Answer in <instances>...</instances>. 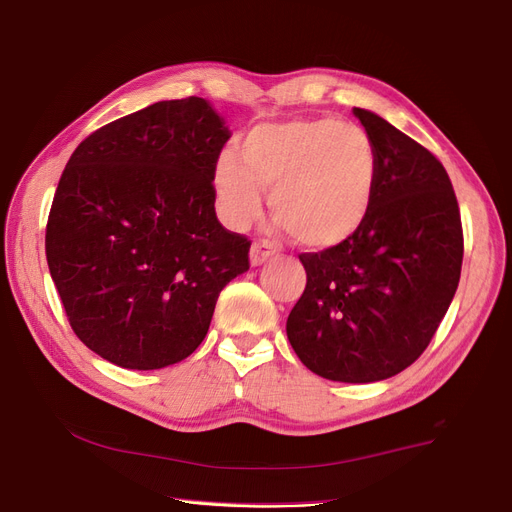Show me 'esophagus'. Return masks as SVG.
Returning a JSON list of instances; mask_svg holds the SVG:
<instances>
[{
	"label": "esophagus",
	"instance_id": "1",
	"mask_svg": "<svg viewBox=\"0 0 512 512\" xmlns=\"http://www.w3.org/2000/svg\"><path fill=\"white\" fill-rule=\"evenodd\" d=\"M276 253V246L266 240H255L251 246V266H261L263 261L270 259Z\"/></svg>",
	"mask_w": 512,
	"mask_h": 512
}]
</instances>
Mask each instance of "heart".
I'll return each instance as SVG.
<instances>
[{
	"label": "heart",
	"instance_id": "b5f03b06",
	"mask_svg": "<svg viewBox=\"0 0 512 512\" xmlns=\"http://www.w3.org/2000/svg\"><path fill=\"white\" fill-rule=\"evenodd\" d=\"M378 161L370 136L336 119H293L253 127L212 172L221 219L244 229L261 210V189L291 236L329 249L366 223L376 191Z\"/></svg>",
	"mask_w": 512,
	"mask_h": 512
}]
</instances>
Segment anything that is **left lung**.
I'll use <instances>...</instances> for the list:
<instances>
[{
    "instance_id": "1",
    "label": "left lung",
    "mask_w": 512,
    "mask_h": 512,
    "mask_svg": "<svg viewBox=\"0 0 512 512\" xmlns=\"http://www.w3.org/2000/svg\"><path fill=\"white\" fill-rule=\"evenodd\" d=\"M376 161V191L357 234L302 253L306 289L287 319L302 364L340 383H374L421 357L459 285L464 232L451 178L425 146L353 108Z\"/></svg>"
}]
</instances>
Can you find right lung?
<instances>
[{
    "label": "right lung",
    "mask_w": 512,
    "mask_h": 512,
    "mask_svg": "<svg viewBox=\"0 0 512 512\" xmlns=\"http://www.w3.org/2000/svg\"><path fill=\"white\" fill-rule=\"evenodd\" d=\"M229 140L202 97L157 102L100 127L65 166L46 261L74 334L129 370H159L206 338L221 289L249 270L251 240L214 212Z\"/></svg>",
    "instance_id": "add662e5"
}]
</instances>
